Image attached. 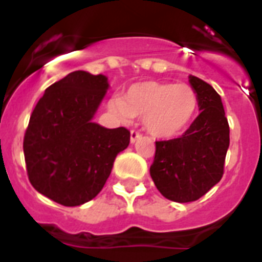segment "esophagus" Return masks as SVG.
<instances>
[{
	"label": "esophagus",
	"mask_w": 262,
	"mask_h": 262,
	"mask_svg": "<svg viewBox=\"0 0 262 262\" xmlns=\"http://www.w3.org/2000/svg\"><path fill=\"white\" fill-rule=\"evenodd\" d=\"M142 138V135L138 133V131H135V129H133L131 131V136H129V140H131V143H135L138 139Z\"/></svg>",
	"instance_id": "1"
}]
</instances>
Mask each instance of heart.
<instances>
[{"label":"heart","mask_w":262,"mask_h":262,"mask_svg":"<svg viewBox=\"0 0 262 262\" xmlns=\"http://www.w3.org/2000/svg\"><path fill=\"white\" fill-rule=\"evenodd\" d=\"M108 110L123 122L143 118L156 138H173L187 128L198 108L195 90L187 84L143 81L108 101Z\"/></svg>","instance_id":"1"}]
</instances>
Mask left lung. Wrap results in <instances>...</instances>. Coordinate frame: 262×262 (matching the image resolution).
Returning a JSON list of instances; mask_svg holds the SVG:
<instances>
[{"instance_id":"obj_1","label":"left lung","mask_w":262,"mask_h":262,"mask_svg":"<svg viewBox=\"0 0 262 262\" xmlns=\"http://www.w3.org/2000/svg\"><path fill=\"white\" fill-rule=\"evenodd\" d=\"M189 82L201 114L180 138L156 142L149 168L157 190L178 203L200 200L221 181L230 147V126L221 96L195 76H189Z\"/></svg>"}]
</instances>
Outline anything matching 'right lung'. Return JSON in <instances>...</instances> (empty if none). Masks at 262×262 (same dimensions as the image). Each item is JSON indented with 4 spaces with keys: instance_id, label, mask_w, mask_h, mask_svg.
<instances>
[{
    "instance_id": "obj_1",
    "label": "right lung",
    "mask_w": 262,
    "mask_h": 262,
    "mask_svg": "<svg viewBox=\"0 0 262 262\" xmlns=\"http://www.w3.org/2000/svg\"><path fill=\"white\" fill-rule=\"evenodd\" d=\"M107 89L106 76L72 72L48 86L32 111L23 139L27 176L53 202L72 207L93 200L128 147V129L92 120Z\"/></svg>"
}]
</instances>
